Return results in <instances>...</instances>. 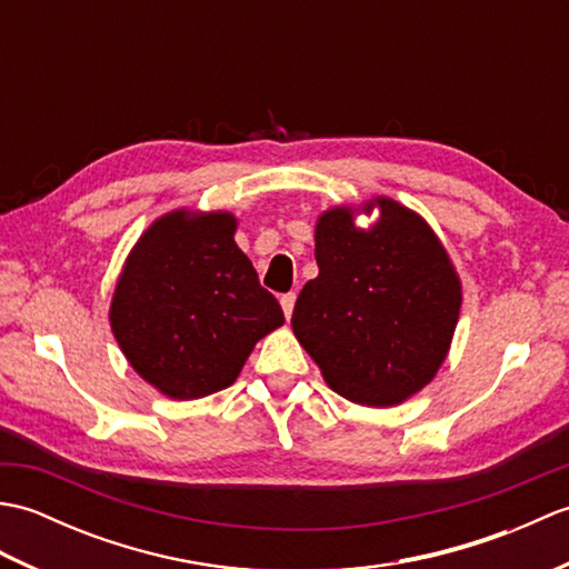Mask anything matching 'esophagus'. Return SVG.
Here are the masks:
<instances>
[{
  "label": "esophagus",
  "mask_w": 569,
  "mask_h": 569,
  "mask_svg": "<svg viewBox=\"0 0 569 569\" xmlns=\"http://www.w3.org/2000/svg\"><path fill=\"white\" fill-rule=\"evenodd\" d=\"M293 306H296V293H283L281 296V308L286 312V318L293 316Z\"/></svg>",
  "instance_id": "1"
}]
</instances>
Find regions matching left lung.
<instances>
[{
    "mask_svg": "<svg viewBox=\"0 0 569 569\" xmlns=\"http://www.w3.org/2000/svg\"><path fill=\"white\" fill-rule=\"evenodd\" d=\"M357 229L347 208L316 227L318 278L300 291L293 332L335 393L386 408L418 393L447 357L462 288L440 239L389 198Z\"/></svg>",
    "mask_w": 569,
    "mask_h": 569,
    "instance_id": "left-lung-1",
    "label": "left lung"
}]
</instances>
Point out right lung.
Listing matches in <instances>:
<instances>
[{
    "label": "right lung",
    "instance_id": "right-lung-1",
    "mask_svg": "<svg viewBox=\"0 0 569 569\" xmlns=\"http://www.w3.org/2000/svg\"><path fill=\"white\" fill-rule=\"evenodd\" d=\"M232 214L156 220L129 253L110 322L129 365L161 393L190 401L232 383L283 310L234 241Z\"/></svg>",
    "mask_w": 569,
    "mask_h": 569
}]
</instances>
